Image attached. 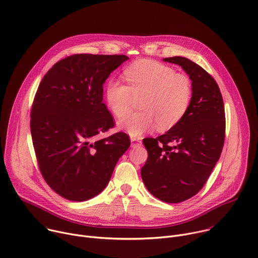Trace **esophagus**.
Masks as SVG:
<instances>
[{
  "mask_svg": "<svg viewBox=\"0 0 258 258\" xmlns=\"http://www.w3.org/2000/svg\"><path fill=\"white\" fill-rule=\"evenodd\" d=\"M131 141L132 142H136L133 146L134 147H136V146H138V145H141V138L140 137H131Z\"/></svg>",
  "mask_w": 258,
  "mask_h": 258,
  "instance_id": "34e87169",
  "label": "esophagus"
}]
</instances>
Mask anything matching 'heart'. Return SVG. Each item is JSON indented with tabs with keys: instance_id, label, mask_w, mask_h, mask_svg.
<instances>
[{
	"instance_id": "obj_1",
	"label": "heart",
	"mask_w": 258,
	"mask_h": 258,
	"mask_svg": "<svg viewBox=\"0 0 258 258\" xmlns=\"http://www.w3.org/2000/svg\"><path fill=\"white\" fill-rule=\"evenodd\" d=\"M123 79L126 85L116 79L107 82L105 100L110 111L121 118L130 111L134 99L142 97L141 111L118 122L132 137H140L157 124L159 131H167L188 112L193 86L185 73L155 60L141 59L123 70Z\"/></svg>"
}]
</instances>
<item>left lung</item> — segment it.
Masks as SVG:
<instances>
[{"label": "left lung", "mask_w": 258, "mask_h": 258, "mask_svg": "<svg viewBox=\"0 0 258 258\" xmlns=\"http://www.w3.org/2000/svg\"><path fill=\"white\" fill-rule=\"evenodd\" d=\"M185 70L193 86L188 112L164 135L143 143L148 158L141 169L146 188L161 201L179 203L195 196L205 185L223 151L226 114L215 80L185 57L164 58Z\"/></svg>", "instance_id": "obj_1"}]
</instances>
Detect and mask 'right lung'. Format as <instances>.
I'll return each instance as SVG.
<instances>
[{
	"label": "right lung",
	"instance_id": "right-lung-1",
	"mask_svg": "<svg viewBox=\"0 0 258 258\" xmlns=\"http://www.w3.org/2000/svg\"><path fill=\"white\" fill-rule=\"evenodd\" d=\"M125 55L75 54L58 61L43 78L30 112V133L40 171L57 194L86 201L111 178L131 141L114 127L103 103V84Z\"/></svg>",
	"mask_w": 258,
	"mask_h": 258
}]
</instances>
